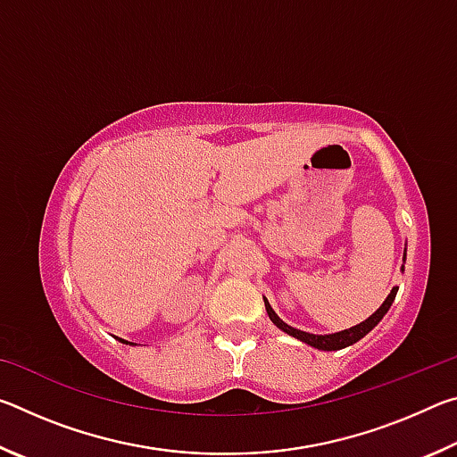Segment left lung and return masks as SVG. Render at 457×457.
<instances>
[{
  "mask_svg": "<svg viewBox=\"0 0 457 457\" xmlns=\"http://www.w3.org/2000/svg\"><path fill=\"white\" fill-rule=\"evenodd\" d=\"M405 252H407V247H405ZM405 256H407V253H403V264H405ZM401 272H405V266H401ZM397 290H399L397 286H393V290L389 292V296L385 298V303L378 306L377 311L370 314L367 320L354 324V327H351V328L332 332V335H312V332H304V330H300V328H294V327H290V324H286L280 319V316L274 312V308L270 306L266 296H264V304H266V312L270 316V320H272L282 332H286V335H290L294 338L303 340V343L311 345V346H314V349H319V351H340V349H346V346H351L354 343H359L362 337L369 335V332L373 330L377 324L383 320V316L389 312L393 300H395V296H397Z\"/></svg>",
  "mask_w": 457,
  "mask_h": 457,
  "instance_id": "left-lung-1",
  "label": "left lung"
}]
</instances>
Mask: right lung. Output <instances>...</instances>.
Instances as JSON below:
<instances>
[{
	"label": "right lung",
	"mask_w": 457,
	"mask_h": 457,
	"mask_svg": "<svg viewBox=\"0 0 457 457\" xmlns=\"http://www.w3.org/2000/svg\"><path fill=\"white\" fill-rule=\"evenodd\" d=\"M120 340V343H125V345H130V346H133L135 343H129V340H125V338H119Z\"/></svg>",
	"instance_id": "right-lung-1"
}]
</instances>
